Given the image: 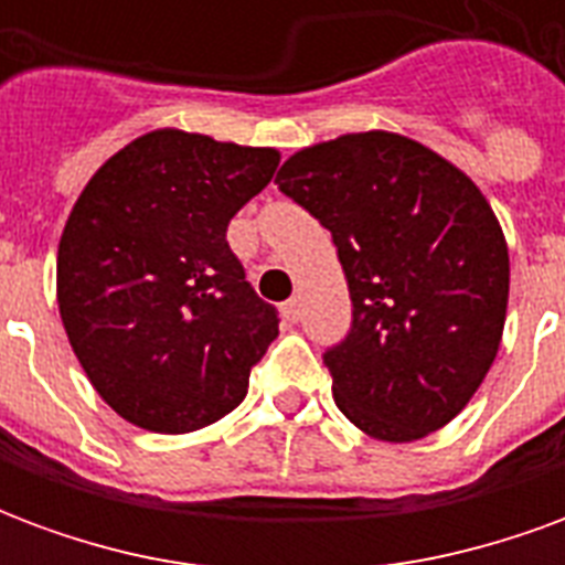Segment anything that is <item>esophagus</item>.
I'll return each instance as SVG.
<instances>
[{
  "label": "esophagus",
  "instance_id": "34e87169",
  "mask_svg": "<svg viewBox=\"0 0 565 565\" xmlns=\"http://www.w3.org/2000/svg\"><path fill=\"white\" fill-rule=\"evenodd\" d=\"M281 315L290 320V323H296V320H299V315H302V308H299V299H287V302L281 306Z\"/></svg>",
  "mask_w": 565,
  "mask_h": 565
}]
</instances>
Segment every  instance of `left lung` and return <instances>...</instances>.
Wrapping results in <instances>:
<instances>
[{"label":"left lung","instance_id":"8db88e82","mask_svg":"<svg viewBox=\"0 0 565 565\" xmlns=\"http://www.w3.org/2000/svg\"><path fill=\"white\" fill-rule=\"evenodd\" d=\"M275 184L339 250L354 320L323 363L342 415L415 441L460 415L497 360L509 245L484 193L420 141L372 129L296 150Z\"/></svg>","mask_w":565,"mask_h":565}]
</instances>
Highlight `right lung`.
Listing matches in <instances>:
<instances>
[{
    "label": "right lung",
    "instance_id": "add662e5",
    "mask_svg": "<svg viewBox=\"0 0 565 565\" xmlns=\"http://www.w3.org/2000/svg\"><path fill=\"white\" fill-rule=\"evenodd\" d=\"M278 160L275 148L153 129L81 190L56 250V302L87 379L129 424L178 436L245 399L278 311L245 281L226 226Z\"/></svg>",
    "mask_w": 565,
    "mask_h": 565
}]
</instances>
